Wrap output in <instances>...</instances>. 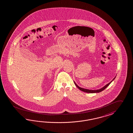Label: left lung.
<instances>
[{
    "label": "left lung",
    "instance_id": "left-lung-1",
    "mask_svg": "<svg viewBox=\"0 0 133 133\" xmlns=\"http://www.w3.org/2000/svg\"><path fill=\"white\" fill-rule=\"evenodd\" d=\"M115 77H116V76L113 79V80H112V81H111V82H110L109 83L107 84L106 85H105L103 88L99 89H98V90H89V89H87L82 88H81V87H80L79 86H78L74 81V83L75 84V85H76V86L80 90H81V91H83V92H86V93H97L101 92H102V91H103V90H104L108 86V85H109L111 83V82L115 79Z\"/></svg>",
    "mask_w": 133,
    "mask_h": 133
}]
</instances>
